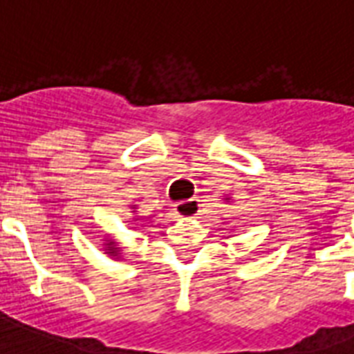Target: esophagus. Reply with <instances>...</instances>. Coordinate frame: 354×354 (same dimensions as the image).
Listing matches in <instances>:
<instances>
[{
    "instance_id": "1",
    "label": "esophagus",
    "mask_w": 354,
    "mask_h": 354,
    "mask_svg": "<svg viewBox=\"0 0 354 354\" xmlns=\"http://www.w3.org/2000/svg\"><path fill=\"white\" fill-rule=\"evenodd\" d=\"M199 212H201L199 199H187V201H180V203H176V214L184 216L185 220H189V218H197Z\"/></svg>"
}]
</instances>
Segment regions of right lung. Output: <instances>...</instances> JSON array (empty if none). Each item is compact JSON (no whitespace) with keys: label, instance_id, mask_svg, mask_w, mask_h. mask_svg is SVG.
<instances>
[{"label":"right lung","instance_id":"right-lung-1","mask_svg":"<svg viewBox=\"0 0 354 354\" xmlns=\"http://www.w3.org/2000/svg\"><path fill=\"white\" fill-rule=\"evenodd\" d=\"M109 254H113V252H109Z\"/></svg>","mask_w":354,"mask_h":354}]
</instances>
